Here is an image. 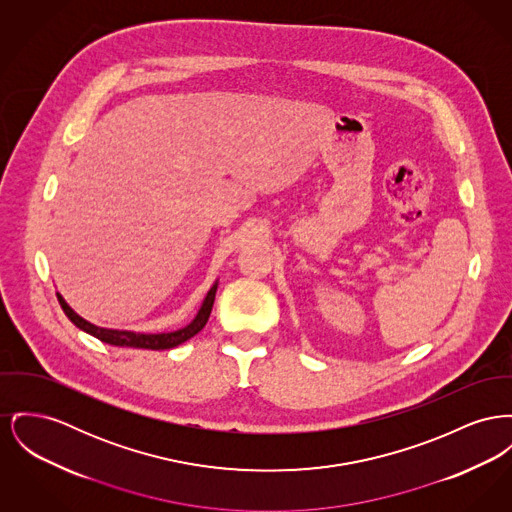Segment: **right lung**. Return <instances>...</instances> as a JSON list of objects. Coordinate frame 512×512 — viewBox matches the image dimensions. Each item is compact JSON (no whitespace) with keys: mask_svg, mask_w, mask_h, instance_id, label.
I'll return each instance as SVG.
<instances>
[{"mask_svg":"<svg viewBox=\"0 0 512 512\" xmlns=\"http://www.w3.org/2000/svg\"><path fill=\"white\" fill-rule=\"evenodd\" d=\"M216 288H218V282L212 284L209 294L205 296L201 309L197 311L195 319L181 327L178 331L172 332H135V331H118V329H104V327H96L89 323L87 319H83L81 315H77L69 305L67 301L61 298V294H58V300H60L61 309L65 311V315L69 317V321L79 327L81 331L89 332L94 338L106 342V344H112V346H125V348H143V350H170V348H176L183 344L185 340H189L191 336H195L197 332L201 331L209 317H211L212 305H214V296H216Z\"/></svg>","mask_w":512,"mask_h":512,"instance_id":"obj_1","label":"right lung"}]
</instances>
